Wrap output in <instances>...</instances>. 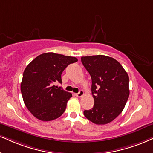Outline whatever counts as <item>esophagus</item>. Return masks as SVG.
<instances>
[{"label":"esophagus","mask_w":153,"mask_h":153,"mask_svg":"<svg viewBox=\"0 0 153 153\" xmlns=\"http://www.w3.org/2000/svg\"><path fill=\"white\" fill-rule=\"evenodd\" d=\"M84 95V92H83V90H80V92H78V93L75 94V96L78 97H82Z\"/></svg>","instance_id":"esophagus-1"}]
</instances>
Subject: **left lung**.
I'll list each match as a JSON object with an SVG mask.
<instances>
[{"label":"left lung","mask_w":153,"mask_h":153,"mask_svg":"<svg viewBox=\"0 0 153 153\" xmlns=\"http://www.w3.org/2000/svg\"><path fill=\"white\" fill-rule=\"evenodd\" d=\"M92 78L94 107L84 115L95 124H107L124 109L129 97V78L117 60L104 55L81 57Z\"/></svg>","instance_id":"obj_1"}]
</instances>
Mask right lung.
<instances>
[{"label":"right lung","instance_id":"add662e5","mask_svg":"<svg viewBox=\"0 0 153 153\" xmlns=\"http://www.w3.org/2000/svg\"><path fill=\"white\" fill-rule=\"evenodd\" d=\"M75 57L44 53L29 63L23 73L21 92L27 109L36 119L49 121L61 117L72 94L56 86L62 83L61 74Z\"/></svg>","mask_w":153,"mask_h":153}]
</instances>
